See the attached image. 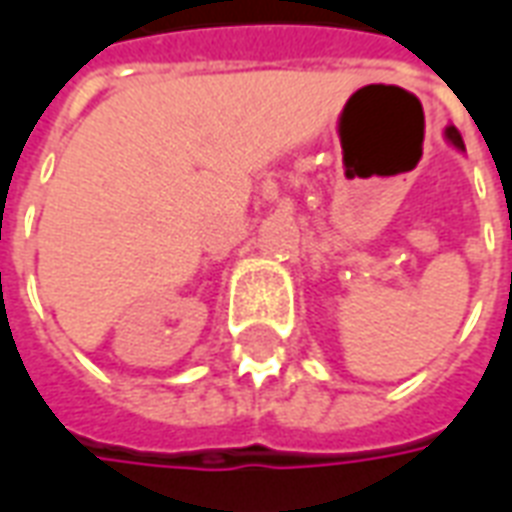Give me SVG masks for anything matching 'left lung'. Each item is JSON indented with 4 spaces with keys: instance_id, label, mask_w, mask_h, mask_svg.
Returning <instances> with one entry per match:
<instances>
[{
    "instance_id": "1",
    "label": "left lung",
    "mask_w": 512,
    "mask_h": 512,
    "mask_svg": "<svg viewBox=\"0 0 512 512\" xmlns=\"http://www.w3.org/2000/svg\"><path fill=\"white\" fill-rule=\"evenodd\" d=\"M445 138H448L450 143H453V146H456V149L464 151V140H461V135H458L456 127H448V130H445Z\"/></svg>"
}]
</instances>
